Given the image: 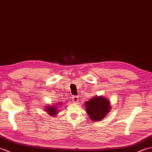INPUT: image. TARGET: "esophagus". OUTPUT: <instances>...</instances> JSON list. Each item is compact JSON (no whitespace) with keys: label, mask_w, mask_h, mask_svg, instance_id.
I'll use <instances>...</instances> for the list:
<instances>
[{"label":"esophagus","mask_w":152,"mask_h":152,"mask_svg":"<svg viewBox=\"0 0 152 152\" xmlns=\"http://www.w3.org/2000/svg\"><path fill=\"white\" fill-rule=\"evenodd\" d=\"M72 101H73V103H76L79 102V96H74L72 97Z\"/></svg>","instance_id":"esophagus-1"}]
</instances>
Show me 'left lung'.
<instances>
[{
    "instance_id": "1",
    "label": "left lung",
    "mask_w": 152,
    "mask_h": 152,
    "mask_svg": "<svg viewBox=\"0 0 152 152\" xmlns=\"http://www.w3.org/2000/svg\"><path fill=\"white\" fill-rule=\"evenodd\" d=\"M86 110L90 120L96 122L107 116L110 110V102L103 97H94L85 103Z\"/></svg>"
}]
</instances>
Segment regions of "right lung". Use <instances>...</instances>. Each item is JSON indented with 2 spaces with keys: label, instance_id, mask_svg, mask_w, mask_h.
<instances>
[{
  "label": "right lung",
  "instance_id": "add662e5",
  "mask_svg": "<svg viewBox=\"0 0 152 152\" xmlns=\"http://www.w3.org/2000/svg\"><path fill=\"white\" fill-rule=\"evenodd\" d=\"M46 110H48V111H47V113H48V114H50V115L55 116L57 112L58 111V110H57V108L56 107H53L52 105L47 107Z\"/></svg>",
  "mask_w": 152,
  "mask_h": 152
}]
</instances>
